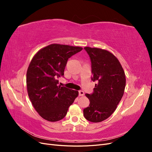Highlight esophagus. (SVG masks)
Listing matches in <instances>:
<instances>
[{"instance_id":"34e87169","label":"esophagus","mask_w":152,"mask_h":152,"mask_svg":"<svg viewBox=\"0 0 152 152\" xmlns=\"http://www.w3.org/2000/svg\"><path fill=\"white\" fill-rule=\"evenodd\" d=\"M79 96H83L84 95V92L83 91H79Z\"/></svg>"}]
</instances>
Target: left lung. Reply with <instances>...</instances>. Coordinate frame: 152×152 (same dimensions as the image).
<instances>
[{
	"label": "left lung",
	"instance_id": "obj_1",
	"mask_svg": "<svg viewBox=\"0 0 152 152\" xmlns=\"http://www.w3.org/2000/svg\"><path fill=\"white\" fill-rule=\"evenodd\" d=\"M84 49L91 58V79L98 84L93 94H86L90 103L84 109V115L90 122H100L111 115L121 102L126 87L125 72L118 59L108 50Z\"/></svg>",
	"mask_w": 152,
	"mask_h": 152
}]
</instances>
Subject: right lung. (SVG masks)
I'll use <instances>...</instances> for the list:
<instances>
[{
	"mask_svg": "<svg viewBox=\"0 0 152 152\" xmlns=\"http://www.w3.org/2000/svg\"><path fill=\"white\" fill-rule=\"evenodd\" d=\"M81 47L53 44L40 49L32 58L26 72L29 98L39 115L49 122L63 119L79 92L58 86L64 75L68 58Z\"/></svg>",
	"mask_w": 152,
	"mask_h": 152,
	"instance_id": "add662e5",
	"label": "right lung"
}]
</instances>
